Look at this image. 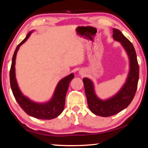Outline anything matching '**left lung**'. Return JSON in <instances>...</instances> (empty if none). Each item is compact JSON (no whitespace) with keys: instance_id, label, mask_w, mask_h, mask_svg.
<instances>
[{"instance_id":"obj_1","label":"left lung","mask_w":148,"mask_h":148,"mask_svg":"<svg viewBox=\"0 0 148 148\" xmlns=\"http://www.w3.org/2000/svg\"><path fill=\"white\" fill-rule=\"evenodd\" d=\"M113 38L121 42L130 59V71L123 87L112 98L102 101L95 95L91 80L87 77L83 79L89 110L93 114L102 117L116 115L131 104L136 93L139 79V66L133 45L118 29H113Z\"/></svg>"}]
</instances>
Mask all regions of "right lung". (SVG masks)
Here are the masks:
<instances>
[{
	"instance_id": "add662e5",
	"label": "right lung",
	"mask_w": 148,
	"mask_h": 148,
	"mask_svg": "<svg viewBox=\"0 0 148 148\" xmlns=\"http://www.w3.org/2000/svg\"><path fill=\"white\" fill-rule=\"evenodd\" d=\"M31 32L32 31L27 34L26 38L18 44L13 55L11 68L10 71V81L11 89L17 103L26 114L37 119H51L59 116L63 111L67 90H68L70 82L74 78V76L73 74H71L68 76L62 79L57 84L53 97L51 101L47 103H35L22 95L17 86L16 79L15 62H16V54L19 46L27 40Z\"/></svg>"
}]
</instances>
